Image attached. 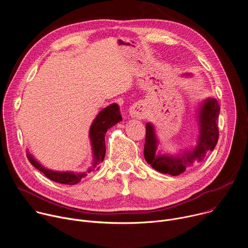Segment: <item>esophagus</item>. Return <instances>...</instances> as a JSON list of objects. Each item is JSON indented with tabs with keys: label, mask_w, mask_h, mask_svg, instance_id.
<instances>
[{
	"label": "esophagus",
	"mask_w": 248,
	"mask_h": 248,
	"mask_svg": "<svg viewBox=\"0 0 248 248\" xmlns=\"http://www.w3.org/2000/svg\"><path fill=\"white\" fill-rule=\"evenodd\" d=\"M145 106L142 102L134 103L129 109V115L132 118H142L145 115Z\"/></svg>",
	"instance_id": "34e87169"
}]
</instances>
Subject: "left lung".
<instances>
[{
	"instance_id": "left-lung-1",
	"label": "left lung",
	"mask_w": 248,
	"mask_h": 248,
	"mask_svg": "<svg viewBox=\"0 0 248 248\" xmlns=\"http://www.w3.org/2000/svg\"><path fill=\"white\" fill-rule=\"evenodd\" d=\"M186 78L190 74L183 75ZM199 134L197 144L190 150H184L176 155L162 154L157 152L159 140L156 134L155 125L152 123L146 124V139L144 145V158L146 162L156 170L170 175H180L186 168L194 163L201 162L208 151H213L219 138L218 118L220 106L215 98H207L196 111Z\"/></svg>"
}]
</instances>
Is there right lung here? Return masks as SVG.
<instances>
[{
  "instance_id": "add662e5",
  "label": "right lung",
  "mask_w": 248,
  "mask_h": 248,
  "mask_svg": "<svg viewBox=\"0 0 248 248\" xmlns=\"http://www.w3.org/2000/svg\"><path fill=\"white\" fill-rule=\"evenodd\" d=\"M122 120L123 118L120 113V107L116 103L107 106V107L104 108L102 111L98 113L89 129V138H90L92 155H93L92 166L89 167L85 171H82V172L60 171V170L47 169L35 159L28 152V150L26 153L27 158L33 167H35L41 172H43L48 179L52 180L53 182L62 184V185H69V186L77 185L83 178H85L89 172L99 169L98 165L104 161L105 154H106L105 134L109 128L117 124Z\"/></svg>"
}]
</instances>
